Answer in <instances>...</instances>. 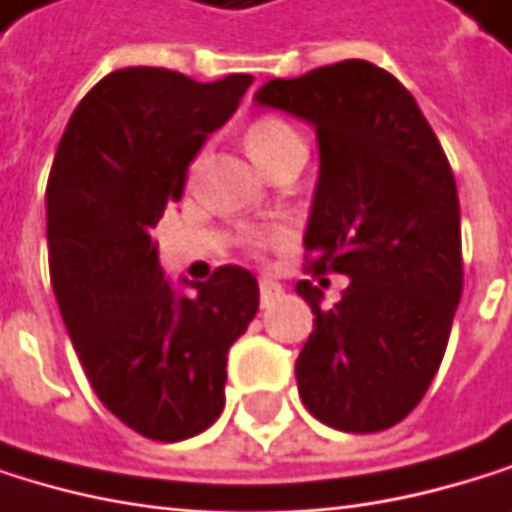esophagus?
Returning a JSON list of instances; mask_svg holds the SVG:
<instances>
[{
    "instance_id": "1",
    "label": "esophagus",
    "mask_w": 512,
    "mask_h": 512,
    "mask_svg": "<svg viewBox=\"0 0 512 512\" xmlns=\"http://www.w3.org/2000/svg\"><path fill=\"white\" fill-rule=\"evenodd\" d=\"M282 294V285L276 282V279H261V303H270V300H276Z\"/></svg>"
}]
</instances>
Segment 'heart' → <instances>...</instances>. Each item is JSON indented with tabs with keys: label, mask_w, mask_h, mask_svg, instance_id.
Here are the masks:
<instances>
[{
	"label": "heart",
	"mask_w": 512,
	"mask_h": 512,
	"mask_svg": "<svg viewBox=\"0 0 512 512\" xmlns=\"http://www.w3.org/2000/svg\"><path fill=\"white\" fill-rule=\"evenodd\" d=\"M294 130L291 127H285L282 121H258L251 130H248V136H245V145H248V154L254 157V160H261L273 145H279L282 139H288ZM258 245H264V242H258Z\"/></svg>",
	"instance_id": "b5f03b06"
}]
</instances>
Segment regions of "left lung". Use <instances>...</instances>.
Returning <instances> with one entry per match:
<instances>
[{
    "label": "left lung",
    "instance_id": "left-lung-1",
    "mask_svg": "<svg viewBox=\"0 0 512 512\" xmlns=\"http://www.w3.org/2000/svg\"><path fill=\"white\" fill-rule=\"evenodd\" d=\"M254 102L315 127L303 245L315 273L349 276L331 309L297 282L315 315L297 358L300 400L337 431H385L425 397L461 300L455 175L410 90L367 60L273 78Z\"/></svg>",
    "mask_w": 512,
    "mask_h": 512
}]
</instances>
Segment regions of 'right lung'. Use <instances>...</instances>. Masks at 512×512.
Instances as JSON below:
<instances>
[{"label":"right lung","mask_w":512,"mask_h":512,"mask_svg":"<svg viewBox=\"0 0 512 512\" xmlns=\"http://www.w3.org/2000/svg\"><path fill=\"white\" fill-rule=\"evenodd\" d=\"M251 75L200 84L130 66L72 112L48 178L51 285L96 397L148 440H188L224 410L227 352L258 312V279L218 267L181 294L151 227L185 191L209 133L239 108Z\"/></svg>","instance_id":"obj_1"}]
</instances>
